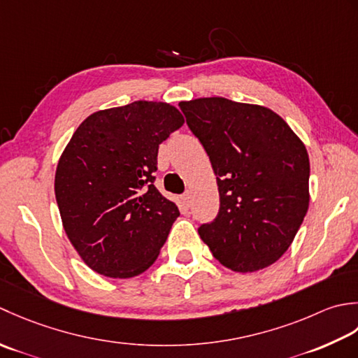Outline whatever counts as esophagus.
Returning <instances> with one entry per match:
<instances>
[{
  "label": "esophagus",
  "mask_w": 358,
  "mask_h": 358,
  "mask_svg": "<svg viewBox=\"0 0 358 358\" xmlns=\"http://www.w3.org/2000/svg\"><path fill=\"white\" fill-rule=\"evenodd\" d=\"M182 202H184L185 206L188 207V206H189V202H192V193H189V192H185L184 194H182Z\"/></svg>",
  "instance_id": "1"
}]
</instances>
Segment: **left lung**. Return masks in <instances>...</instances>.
<instances>
[{
	"instance_id": "1",
	"label": "left lung",
	"mask_w": 358,
	"mask_h": 358,
	"mask_svg": "<svg viewBox=\"0 0 358 358\" xmlns=\"http://www.w3.org/2000/svg\"><path fill=\"white\" fill-rule=\"evenodd\" d=\"M187 125L207 151L220 189V211L199 235L235 272L278 261L309 208V156L272 109L224 97L180 101Z\"/></svg>"
}]
</instances>
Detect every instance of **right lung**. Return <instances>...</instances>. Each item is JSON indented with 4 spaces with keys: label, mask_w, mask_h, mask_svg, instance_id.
<instances>
[{
    "label": "right lung",
    "mask_w": 358,
    "mask_h": 358,
    "mask_svg": "<svg viewBox=\"0 0 358 358\" xmlns=\"http://www.w3.org/2000/svg\"><path fill=\"white\" fill-rule=\"evenodd\" d=\"M182 125L174 106L138 100L91 114L72 134L55 198L71 244L94 272L131 278L157 259L179 210L152 174L159 145Z\"/></svg>",
    "instance_id": "obj_1"
}]
</instances>
